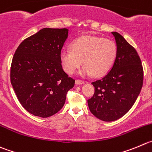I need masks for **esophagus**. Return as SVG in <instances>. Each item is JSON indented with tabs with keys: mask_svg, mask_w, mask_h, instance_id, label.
I'll use <instances>...</instances> for the list:
<instances>
[{
	"mask_svg": "<svg viewBox=\"0 0 152 152\" xmlns=\"http://www.w3.org/2000/svg\"><path fill=\"white\" fill-rule=\"evenodd\" d=\"M85 82L82 80H78V79H77V80H75V83H76L77 85H81V84H83Z\"/></svg>",
	"mask_w": 152,
	"mask_h": 152,
	"instance_id": "obj_1",
	"label": "esophagus"
}]
</instances>
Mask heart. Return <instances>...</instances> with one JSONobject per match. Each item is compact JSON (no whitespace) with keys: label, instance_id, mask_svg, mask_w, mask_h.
Returning <instances> with one entry per match:
<instances>
[{"label":"heart","instance_id":"obj_1","mask_svg":"<svg viewBox=\"0 0 152 152\" xmlns=\"http://www.w3.org/2000/svg\"><path fill=\"white\" fill-rule=\"evenodd\" d=\"M116 54V45L113 40L83 36L72 42V48H63L60 57L63 69L69 75L75 73L83 62L80 75L100 77L110 70Z\"/></svg>","mask_w":152,"mask_h":152}]
</instances>
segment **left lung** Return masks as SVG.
<instances>
[{
    "label": "left lung",
    "mask_w": 152,
    "mask_h": 152,
    "mask_svg": "<svg viewBox=\"0 0 152 152\" xmlns=\"http://www.w3.org/2000/svg\"><path fill=\"white\" fill-rule=\"evenodd\" d=\"M117 54L110 71L92 82L93 96L87 101L90 112L104 122L118 119L135 103L143 83V69L137 50L122 35L112 32Z\"/></svg>",
    "instance_id": "1"
}]
</instances>
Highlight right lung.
<instances>
[{"mask_svg": "<svg viewBox=\"0 0 152 152\" xmlns=\"http://www.w3.org/2000/svg\"><path fill=\"white\" fill-rule=\"evenodd\" d=\"M68 34L66 28H43L25 39L14 53L11 83L20 104L36 116L47 118L57 113L75 86L60 57Z\"/></svg>", "mask_w": 152, "mask_h": 152, "instance_id": "add662e5", "label": "right lung"}]
</instances>
